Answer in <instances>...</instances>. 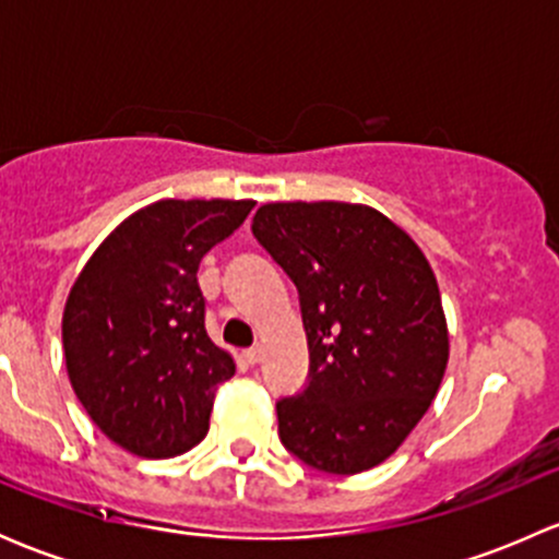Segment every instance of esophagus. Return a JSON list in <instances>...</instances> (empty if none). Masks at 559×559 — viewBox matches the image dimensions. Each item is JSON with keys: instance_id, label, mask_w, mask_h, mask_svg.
Masks as SVG:
<instances>
[{"instance_id": "1", "label": "esophagus", "mask_w": 559, "mask_h": 559, "mask_svg": "<svg viewBox=\"0 0 559 559\" xmlns=\"http://www.w3.org/2000/svg\"><path fill=\"white\" fill-rule=\"evenodd\" d=\"M243 359H246L248 365H257L259 359H262V348H259V346H257V348H246Z\"/></svg>"}]
</instances>
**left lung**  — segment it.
<instances>
[{
    "label": "left lung",
    "instance_id": "obj_1",
    "mask_svg": "<svg viewBox=\"0 0 559 559\" xmlns=\"http://www.w3.org/2000/svg\"><path fill=\"white\" fill-rule=\"evenodd\" d=\"M253 235L300 292L311 354L308 386L278 403L281 441L335 476L381 465L427 414L449 365L430 262L359 202H267Z\"/></svg>",
    "mask_w": 559,
    "mask_h": 559
}]
</instances>
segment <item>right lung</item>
I'll return each instance as SVG.
<instances>
[{
  "instance_id": "obj_1",
  "label": "right lung",
  "mask_w": 559,
  "mask_h": 559,
  "mask_svg": "<svg viewBox=\"0 0 559 559\" xmlns=\"http://www.w3.org/2000/svg\"><path fill=\"white\" fill-rule=\"evenodd\" d=\"M253 200H159L123 218L72 284L61 316L70 384L116 447L145 460L205 438L235 357L205 330L197 270Z\"/></svg>"
}]
</instances>
